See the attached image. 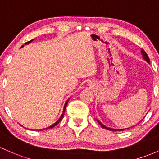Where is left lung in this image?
I'll return each mask as SVG.
<instances>
[{
	"label": "left lung",
	"instance_id": "obj_1",
	"mask_svg": "<svg viewBox=\"0 0 159 159\" xmlns=\"http://www.w3.org/2000/svg\"><path fill=\"white\" fill-rule=\"evenodd\" d=\"M142 57H143V58L145 59V61H147L148 62V63H150V61H149V58H148V55H147V53H145V50H143V49H142ZM96 120H97V119H96ZM97 122H98V123L99 124V125H101V126L102 127V128H104V129H108V130H110V131H122V130H125V129H111V128H108V127H106V126H105L104 125H102V123H101L100 122H99V120H97Z\"/></svg>",
	"mask_w": 159,
	"mask_h": 159
}]
</instances>
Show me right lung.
Returning a JSON list of instances; mask_svg holds the SVG:
<instances>
[{"mask_svg": "<svg viewBox=\"0 0 159 159\" xmlns=\"http://www.w3.org/2000/svg\"><path fill=\"white\" fill-rule=\"evenodd\" d=\"M31 41H32V40H30V41H28V42H27V43H25V44H28V43H30ZM22 47H24V46H22ZM69 99H68V100H67V101H66V103H65L64 108H63V114H62V116H60V119H58V120H57V122H55V123H54V124H53V125H51V126L48 127V128H46L45 129H51V128H53V127H54V126H56V125H57V124H58V123H59V122H60V121H61V120H62V119H63V116H64V112H65V110H66V105H67V103H68V101H69ZM43 130H44V129H43Z\"/></svg>", "mask_w": 159, "mask_h": 159, "instance_id": "right-lung-1", "label": "right lung"}]
</instances>
